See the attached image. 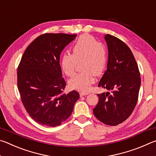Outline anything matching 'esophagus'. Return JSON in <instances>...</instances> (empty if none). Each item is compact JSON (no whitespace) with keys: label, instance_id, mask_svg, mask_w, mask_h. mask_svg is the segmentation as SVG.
Returning <instances> with one entry per match:
<instances>
[{"label":"esophagus","instance_id":"1","mask_svg":"<svg viewBox=\"0 0 156 156\" xmlns=\"http://www.w3.org/2000/svg\"><path fill=\"white\" fill-rule=\"evenodd\" d=\"M89 93L87 91H81L80 93V96H87V95H88Z\"/></svg>","mask_w":156,"mask_h":156}]
</instances>
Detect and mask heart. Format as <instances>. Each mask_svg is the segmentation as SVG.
Listing matches in <instances>:
<instances>
[{
  "label": "heart",
  "mask_w": 156,
  "mask_h": 156,
  "mask_svg": "<svg viewBox=\"0 0 156 156\" xmlns=\"http://www.w3.org/2000/svg\"><path fill=\"white\" fill-rule=\"evenodd\" d=\"M72 54L65 53L60 58V67L65 74L72 76L75 73L77 62L83 60L81 70L69 80L71 88L87 91L96 80V74L100 75L106 67L107 51L104 44L98 43L94 36L83 34L73 46Z\"/></svg>",
  "instance_id": "1"
}]
</instances>
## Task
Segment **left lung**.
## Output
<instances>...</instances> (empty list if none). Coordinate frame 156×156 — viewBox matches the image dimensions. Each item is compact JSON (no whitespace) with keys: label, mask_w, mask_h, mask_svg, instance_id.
<instances>
[{"label":"left lung","mask_w":156,"mask_h":156,"mask_svg":"<svg viewBox=\"0 0 156 156\" xmlns=\"http://www.w3.org/2000/svg\"><path fill=\"white\" fill-rule=\"evenodd\" d=\"M108 47L107 70L98 87L107 89L99 98L94 115L105 125L115 126L130 116L138 102L140 74L129 47L116 37L105 36Z\"/></svg>","instance_id":"left-lung-1"}]
</instances>
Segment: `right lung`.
<instances>
[{"instance_id":"add662e5","label":"right lung","mask_w":156,"mask_h":156,"mask_svg":"<svg viewBox=\"0 0 156 156\" xmlns=\"http://www.w3.org/2000/svg\"><path fill=\"white\" fill-rule=\"evenodd\" d=\"M76 34H44L23 54L18 67V89L28 114L41 125L56 126L72 114L80 95L63 94L66 86L60 65V54Z\"/></svg>"}]
</instances>
